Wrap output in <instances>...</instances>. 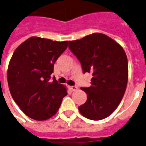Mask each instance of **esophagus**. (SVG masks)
<instances>
[{"label":"esophagus","instance_id":"34e87169","mask_svg":"<svg viewBox=\"0 0 146 146\" xmlns=\"http://www.w3.org/2000/svg\"><path fill=\"white\" fill-rule=\"evenodd\" d=\"M71 89H72V91H76V90H78V86H71Z\"/></svg>","mask_w":146,"mask_h":146}]
</instances>
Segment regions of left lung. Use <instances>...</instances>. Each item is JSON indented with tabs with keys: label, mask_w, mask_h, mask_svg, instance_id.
I'll return each mask as SVG.
<instances>
[{
	"label": "left lung",
	"mask_w": 146,
	"mask_h": 146,
	"mask_svg": "<svg viewBox=\"0 0 146 146\" xmlns=\"http://www.w3.org/2000/svg\"><path fill=\"white\" fill-rule=\"evenodd\" d=\"M68 48L81 63L84 73H91V86L80 88L87 95L78 110L84 117L102 120L111 115L121 102L128 80V63L123 48L101 33L68 41Z\"/></svg>",
	"instance_id": "obj_1"
}]
</instances>
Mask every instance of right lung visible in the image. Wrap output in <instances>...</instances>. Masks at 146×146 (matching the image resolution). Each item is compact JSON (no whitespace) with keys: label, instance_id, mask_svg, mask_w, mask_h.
Returning <instances> with one entry per match:
<instances>
[{"label":"right lung","instance_id":"add662e5","mask_svg":"<svg viewBox=\"0 0 146 146\" xmlns=\"http://www.w3.org/2000/svg\"><path fill=\"white\" fill-rule=\"evenodd\" d=\"M68 41L57 42L32 36L15 50L7 69V81L13 100L31 119L44 121L54 116L67 88L50 81L54 65L68 47Z\"/></svg>","mask_w":146,"mask_h":146}]
</instances>
